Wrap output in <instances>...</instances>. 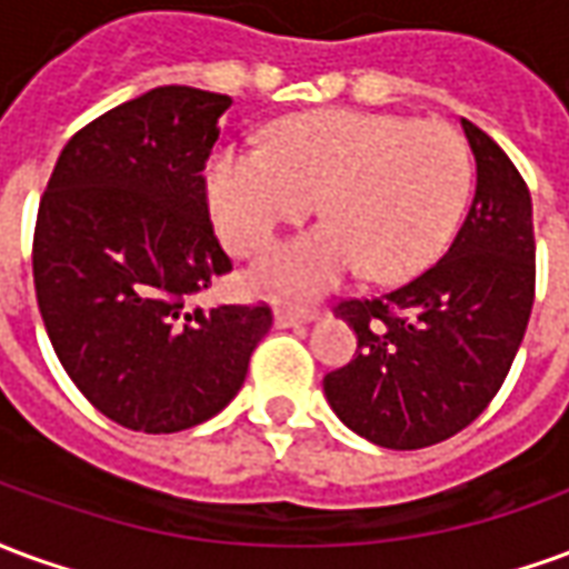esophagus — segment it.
Masks as SVG:
<instances>
[{
  "instance_id": "34e87169",
  "label": "esophagus",
  "mask_w": 569,
  "mask_h": 569,
  "mask_svg": "<svg viewBox=\"0 0 569 569\" xmlns=\"http://www.w3.org/2000/svg\"><path fill=\"white\" fill-rule=\"evenodd\" d=\"M317 320V310L310 308H292V305H283V308L273 310V322L280 329H292V326H305V322Z\"/></svg>"
}]
</instances>
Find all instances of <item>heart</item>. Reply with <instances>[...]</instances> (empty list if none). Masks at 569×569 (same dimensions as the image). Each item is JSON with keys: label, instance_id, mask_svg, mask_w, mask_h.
I'll list each match as a JSON object with an SVG mask.
<instances>
[{"label": "heart", "instance_id": "b5f03b06", "mask_svg": "<svg viewBox=\"0 0 569 569\" xmlns=\"http://www.w3.org/2000/svg\"><path fill=\"white\" fill-rule=\"evenodd\" d=\"M472 188V154L448 124L387 112L329 109L277 124L268 149L234 146L207 167V203L237 256H252L283 224H326L256 264L271 292L310 296L362 271L399 283L427 271L457 231Z\"/></svg>", "mask_w": 569, "mask_h": 569}]
</instances>
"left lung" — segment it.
Returning <instances> with one entry per match:
<instances>
[{
    "label": "left lung",
    "instance_id": "obj_1",
    "mask_svg": "<svg viewBox=\"0 0 569 569\" xmlns=\"http://www.w3.org/2000/svg\"><path fill=\"white\" fill-rule=\"evenodd\" d=\"M460 124L476 154V198L448 252L387 296L338 305L357 353L322 390L345 427L390 451L469 427L512 369L533 308L530 191L485 130Z\"/></svg>",
    "mask_w": 569,
    "mask_h": 569
}]
</instances>
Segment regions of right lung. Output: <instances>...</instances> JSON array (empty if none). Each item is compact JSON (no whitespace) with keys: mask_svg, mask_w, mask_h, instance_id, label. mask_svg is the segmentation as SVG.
Returning a JSON list of instances; mask_svg holds the SVG:
<instances>
[{"mask_svg":"<svg viewBox=\"0 0 569 569\" xmlns=\"http://www.w3.org/2000/svg\"><path fill=\"white\" fill-rule=\"evenodd\" d=\"M228 106L167 84L109 109L60 151L39 203L32 280L57 359L137 432L219 415L273 322L268 305H191L231 271L203 179Z\"/></svg>","mask_w":569,"mask_h":569,"instance_id":"obj_1","label":"right lung"}]
</instances>
